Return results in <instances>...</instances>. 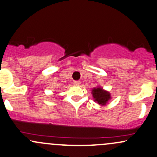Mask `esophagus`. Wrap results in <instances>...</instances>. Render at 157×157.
<instances>
[{"label": "esophagus", "mask_w": 157, "mask_h": 157, "mask_svg": "<svg viewBox=\"0 0 157 157\" xmlns=\"http://www.w3.org/2000/svg\"><path fill=\"white\" fill-rule=\"evenodd\" d=\"M73 84L74 86H79L80 84V82L78 81V80H74Z\"/></svg>", "instance_id": "esophagus-1"}]
</instances>
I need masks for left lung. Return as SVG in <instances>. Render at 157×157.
Instances as JSON below:
<instances>
[{
	"instance_id": "1",
	"label": "left lung",
	"mask_w": 157,
	"mask_h": 157,
	"mask_svg": "<svg viewBox=\"0 0 157 157\" xmlns=\"http://www.w3.org/2000/svg\"><path fill=\"white\" fill-rule=\"evenodd\" d=\"M92 95L95 98V101L98 102L99 105H105L108 102V100L110 99V95L108 92L105 91L100 87L95 88L92 90Z\"/></svg>"
}]
</instances>
